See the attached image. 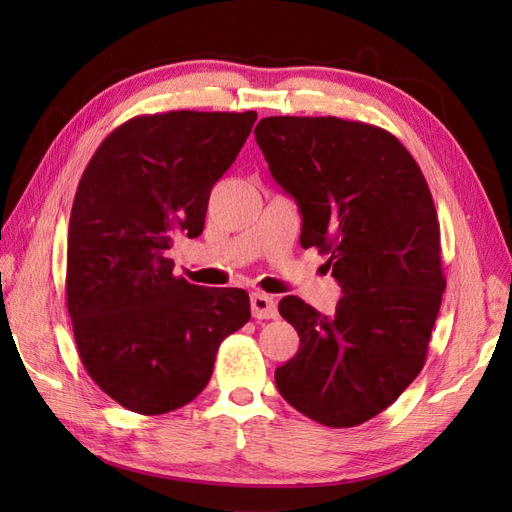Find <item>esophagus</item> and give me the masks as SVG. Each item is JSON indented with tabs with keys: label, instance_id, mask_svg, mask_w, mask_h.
I'll return each instance as SVG.
<instances>
[{
	"label": "esophagus",
	"instance_id": "obj_1",
	"mask_svg": "<svg viewBox=\"0 0 512 512\" xmlns=\"http://www.w3.org/2000/svg\"><path fill=\"white\" fill-rule=\"evenodd\" d=\"M250 305H252V316L258 320H269L277 316V305L265 292H252Z\"/></svg>",
	"mask_w": 512,
	"mask_h": 512
}]
</instances>
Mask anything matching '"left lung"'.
Masks as SVG:
<instances>
[{
  "label": "left lung",
  "mask_w": 512,
  "mask_h": 512,
  "mask_svg": "<svg viewBox=\"0 0 512 512\" xmlns=\"http://www.w3.org/2000/svg\"><path fill=\"white\" fill-rule=\"evenodd\" d=\"M254 134L297 200L301 245L329 256L344 292L331 316L280 301L301 346L275 369L277 391L320 425H361L425 365L446 288L429 185L391 132L363 121L265 117Z\"/></svg>",
  "instance_id": "obj_1"
}]
</instances>
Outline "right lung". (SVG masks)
<instances>
[{
    "label": "right lung",
    "mask_w": 512,
    "mask_h": 512,
    "mask_svg": "<svg viewBox=\"0 0 512 512\" xmlns=\"http://www.w3.org/2000/svg\"><path fill=\"white\" fill-rule=\"evenodd\" d=\"M256 113L138 115L108 134L76 188L66 299L89 378L132 412H173L205 389L215 354L250 320L241 288L194 286L168 258L198 237L209 194Z\"/></svg>",
    "instance_id": "obj_1"
}]
</instances>
